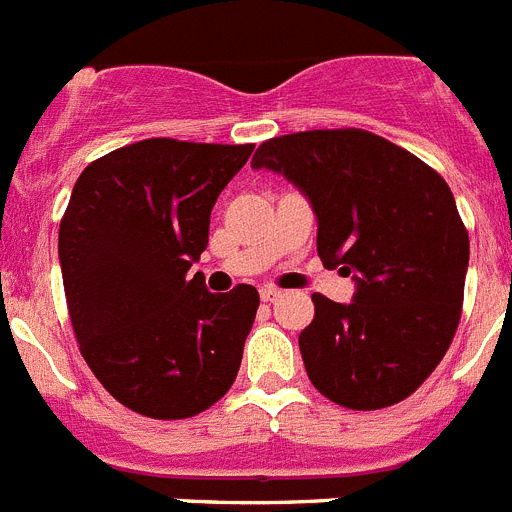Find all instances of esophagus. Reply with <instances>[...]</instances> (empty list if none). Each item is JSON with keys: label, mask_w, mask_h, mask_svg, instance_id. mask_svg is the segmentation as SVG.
<instances>
[{"label": "esophagus", "mask_w": 512, "mask_h": 512, "mask_svg": "<svg viewBox=\"0 0 512 512\" xmlns=\"http://www.w3.org/2000/svg\"><path fill=\"white\" fill-rule=\"evenodd\" d=\"M283 296V293H280L278 288H273V285H262L260 288V298L265 303H273V301H278V298Z\"/></svg>", "instance_id": "esophagus-1"}]
</instances>
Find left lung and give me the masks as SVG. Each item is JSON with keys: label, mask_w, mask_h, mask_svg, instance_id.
Listing matches in <instances>:
<instances>
[{"label": "left lung", "mask_w": 512, "mask_h": 512, "mask_svg": "<svg viewBox=\"0 0 512 512\" xmlns=\"http://www.w3.org/2000/svg\"><path fill=\"white\" fill-rule=\"evenodd\" d=\"M311 201L324 265L352 273V303L313 293L298 336L313 388L352 411L400 403L436 370L464 301L469 237L444 178L365 130H311L257 147Z\"/></svg>", "instance_id": "1"}]
</instances>
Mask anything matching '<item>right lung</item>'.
<instances>
[{"instance_id": "add662e5", "label": "right lung", "mask_w": 512, "mask_h": 512, "mask_svg": "<svg viewBox=\"0 0 512 512\" xmlns=\"http://www.w3.org/2000/svg\"><path fill=\"white\" fill-rule=\"evenodd\" d=\"M255 145L153 137L86 165L58 257L73 334L96 380L130 411L191 418L232 388L260 296L206 290L191 265L219 193Z\"/></svg>"}]
</instances>
